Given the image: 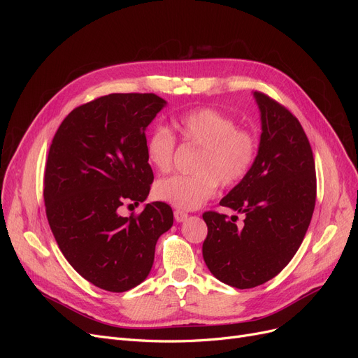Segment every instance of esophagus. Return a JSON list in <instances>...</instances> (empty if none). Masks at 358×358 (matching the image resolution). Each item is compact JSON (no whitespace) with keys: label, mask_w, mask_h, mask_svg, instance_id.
<instances>
[{"label":"esophagus","mask_w":358,"mask_h":358,"mask_svg":"<svg viewBox=\"0 0 358 358\" xmlns=\"http://www.w3.org/2000/svg\"><path fill=\"white\" fill-rule=\"evenodd\" d=\"M174 217H176L177 222L181 223V222H184L187 217H189V215H187L185 212H181V210H176V212H174Z\"/></svg>","instance_id":"34e87169"}]
</instances>
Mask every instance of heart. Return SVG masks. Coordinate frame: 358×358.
Listing matches in <instances>:
<instances>
[{
	"label": "heart",
	"instance_id": "obj_1",
	"mask_svg": "<svg viewBox=\"0 0 358 358\" xmlns=\"http://www.w3.org/2000/svg\"><path fill=\"white\" fill-rule=\"evenodd\" d=\"M184 145L200 148L193 176H171L155 184V197L177 209L193 210L215 196L217 184L234 187L241 182L257 158L258 141L229 116L213 108H196L173 117ZM146 159L158 173H168L176 154V138L158 126L146 138Z\"/></svg>",
	"mask_w": 358,
	"mask_h": 358
}]
</instances>
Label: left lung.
<instances>
[{
	"instance_id": "obj_1",
	"label": "left lung",
	"mask_w": 358,
	"mask_h": 358,
	"mask_svg": "<svg viewBox=\"0 0 358 358\" xmlns=\"http://www.w3.org/2000/svg\"><path fill=\"white\" fill-rule=\"evenodd\" d=\"M261 113V138L251 171L220 200L245 215L204 212L208 236L203 258L222 283L251 289L275 277L297 252L315 209L316 176L312 148L292 113L254 92Z\"/></svg>"
}]
</instances>
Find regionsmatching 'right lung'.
Wrapping results in <instances>:
<instances>
[{"mask_svg":"<svg viewBox=\"0 0 358 358\" xmlns=\"http://www.w3.org/2000/svg\"><path fill=\"white\" fill-rule=\"evenodd\" d=\"M165 104L155 94H108L73 108L49 148L43 197L52 234L73 270L107 292L141 285L158 238L173 227L162 201L119 215L123 203L149 194L145 130Z\"/></svg>","mask_w":358,"mask_h":358,"instance_id":"1","label":"right lung"}]
</instances>
